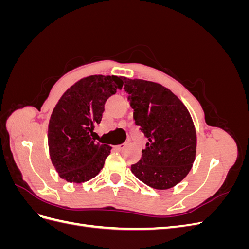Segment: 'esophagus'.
Here are the masks:
<instances>
[{
    "label": "esophagus",
    "mask_w": 249,
    "mask_h": 249,
    "mask_svg": "<svg viewBox=\"0 0 249 249\" xmlns=\"http://www.w3.org/2000/svg\"><path fill=\"white\" fill-rule=\"evenodd\" d=\"M125 145H126V144H120V145H117L116 148L119 149V150H120V149H124V148L125 147Z\"/></svg>",
    "instance_id": "obj_1"
}]
</instances>
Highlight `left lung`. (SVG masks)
I'll list each match as a JSON object with an SVG mask.
<instances>
[{
  "label": "left lung",
  "instance_id": "1",
  "mask_svg": "<svg viewBox=\"0 0 249 249\" xmlns=\"http://www.w3.org/2000/svg\"><path fill=\"white\" fill-rule=\"evenodd\" d=\"M124 80L135 124L148 140L140 161L132 165L131 171L154 189H169L185 178L195 160L196 132L190 113L161 84Z\"/></svg>",
  "mask_w": 249,
  "mask_h": 249
}]
</instances>
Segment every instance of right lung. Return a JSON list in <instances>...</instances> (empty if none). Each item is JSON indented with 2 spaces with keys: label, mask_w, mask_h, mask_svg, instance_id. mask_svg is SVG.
<instances>
[{
  "label": "right lung",
  "mask_w": 249,
  "mask_h": 249,
  "mask_svg": "<svg viewBox=\"0 0 249 249\" xmlns=\"http://www.w3.org/2000/svg\"><path fill=\"white\" fill-rule=\"evenodd\" d=\"M123 77L95 74L69 88L53 110L49 123L50 157L60 178L84 183L99 175L111 146L91 138L105 103L123 87Z\"/></svg>",
  "instance_id": "obj_1"
}]
</instances>
